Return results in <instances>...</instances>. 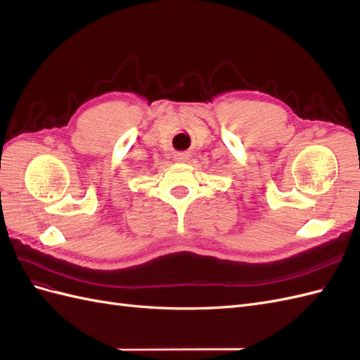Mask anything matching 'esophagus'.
<instances>
[{"label": "esophagus", "instance_id": "1", "mask_svg": "<svg viewBox=\"0 0 360 360\" xmlns=\"http://www.w3.org/2000/svg\"><path fill=\"white\" fill-rule=\"evenodd\" d=\"M188 159H189V155H188V153H176V155H174V160L180 162V163L188 162Z\"/></svg>", "mask_w": 360, "mask_h": 360}]
</instances>
